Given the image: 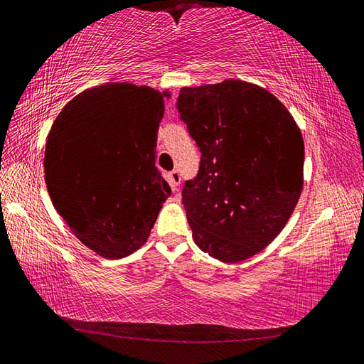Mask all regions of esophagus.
Returning <instances> with one entry per match:
<instances>
[{"label": "esophagus", "mask_w": 364, "mask_h": 364, "mask_svg": "<svg viewBox=\"0 0 364 364\" xmlns=\"http://www.w3.org/2000/svg\"><path fill=\"white\" fill-rule=\"evenodd\" d=\"M168 181H169V183H171L172 190H177V187L181 186V181H182V176H181V172H178L177 169L171 171L169 174H168Z\"/></svg>", "instance_id": "1"}]
</instances>
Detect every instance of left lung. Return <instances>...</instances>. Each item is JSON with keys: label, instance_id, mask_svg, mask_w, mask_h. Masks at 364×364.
<instances>
[{"label": "left lung", "instance_id": "left-lung-1", "mask_svg": "<svg viewBox=\"0 0 364 364\" xmlns=\"http://www.w3.org/2000/svg\"><path fill=\"white\" fill-rule=\"evenodd\" d=\"M176 108L200 149L182 203L203 252L240 262L283 230L302 192L304 140L286 107L245 81L183 87Z\"/></svg>", "mask_w": 364, "mask_h": 364}]
</instances>
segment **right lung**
Masks as SVG:
<instances>
[{"label":"right lung","instance_id":"add662e5","mask_svg":"<svg viewBox=\"0 0 364 364\" xmlns=\"http://www.w3.org/2000/svg\"><path fill=\"white\" fill-rule=\"evenodd\" d=\"M163 114L161 92L112 82L76 95L50 127V201L75 237L107 259L139 250L171 195L155 166Z\"/></svg>","mask_w":364,"mask_h":364}]
</instances>
